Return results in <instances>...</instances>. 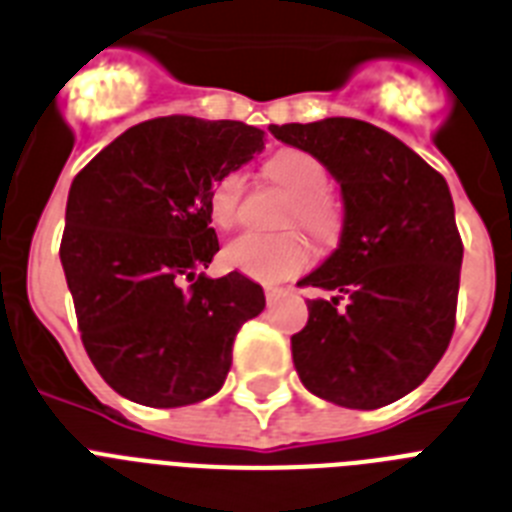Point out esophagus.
Instances as JSON below:
<instances>
[{"instance_id": "34e87169", "label": "esophagus", "mask_w": 512, "mask_h": 512, "mask_svg": "<svg viewBox=\"0 0 512 512\" xmlns=\"http://www.w3.org/2000/svg\"><path fill=\"white\" fill-rule=\"evenodd\" d=\"M278 297H284V289H278V286H268V289H265V299H268V305H273Z\"/></svg>"}]
</instances>
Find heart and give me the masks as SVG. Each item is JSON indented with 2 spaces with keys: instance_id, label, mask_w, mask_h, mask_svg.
Segmentation results:
<instances>
[{
  "instance_id": "obj_1",
  "label": "heart",
  "mask_w": 512,
  "mask_h": 512,
  "mask_svg": "<svg viewBox=\"0 0 512 512\" xmlns=\"http://www.w3.org/2000/svg\"><path fill=\"white\" fill-rule=\"evenodd\" d=\"M265 176L276 186L292 194V207L286 223H299L315 239L328 242L339 231V210L326 194L328 170L321 160L302 149H281L265 165ZM244 197V173L226 170L213 181L207 191V213L215 226H234L239 218V207ZM310 244L299 231L265 236L242 234L231 239L223 249V263L244 276L263 281V284H281L310 265Z\"/></svg>"
}]
</instances>
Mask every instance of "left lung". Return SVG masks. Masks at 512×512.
Here are the masks:
<instances>
[{
  "label": "left lung",
  "mask_w": 512,
  "mask_h": 512,
  "mask_svg": "<svg viewBox=\"0 0 512 512\" xmlns=\"http://www.w3.org/2000/svg\"><path fill=\"white\" fill-rule=\"evenodd\" d=\"M339 181V247L299 284L334 292L307 302L292 336L299 381L321 400L376 410L426 381L455 331L460 242L450 186L400 139L355 118L270 126Z\"/></svg>",
  "instance_id": "obj_1"
}]
</instances>
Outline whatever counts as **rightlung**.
Returning <instances> with one entry per match:
<instances>
[{
	"mask_svg": "<svg viewBox=\"0 0 512 512\" xmlns=\"http://www.w3.org/2000/svg\"><path fill=\"white\" fill-rule=\"evenodd\" d=\"M263 136L239 120H144L73 178L62 270L91 363L128 400L181 407L213 397L239 328L263 313L260 284L236 270L199 273L220 249L207 191L263 152Z\"/></svg>",
	"mask_w": 512,
	"mask_h": 512,
	"instance_id": "1",
	"label": "right lung"
}]
</instances>
